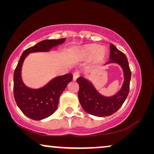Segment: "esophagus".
Segmentation results:
<instances>
[{
	"label": "esophagus",
	"mask_w": 154,
	"mask_h": 154,
	"mask_svg": "<svg viewBox=\"0 0 154 154\" xmlns=\"http://www.w3.org/2000/svg\"><path fill=\"white\" fill-rule=\"evenodd\" d=\"M79 76V72H75L74 74H73V81H76L77 79Z\"/></svg>",
	"instance_id": "34e87169"
}]
</instances>
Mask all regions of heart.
Here are the masks:
<instances>
[{"label": "heart", "instance_id": "heart-1", "mask_svg": "<svg viewBox=\"0 0 154 154\" xmlns=\"http://www.w3.org/2000/svg\"><path fill=\"white\" fill-rule=\"evenodd\" d=\"M81 55L86 59L94 58L95 63H99L105 59L107 55V51L105 48H100L98 45H90L82 49Z\"/></svg>", "mask_w": 154, "mask_h": 154}]
</instances>
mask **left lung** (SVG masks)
<instances>
[{"mask_svg":"<svg viewBox=\"0 0 154 154\" xmlns=\"http://www.w3.org/2000/svg\"><path fill=\"white\" fill-rule=\"evenodd\" d=\"M109 60L105 65L116 63L123 70V82L120 89L113 96L102 95L94 84L83 77H78L77 82L79 86L78 98L83 109L91 115L105 117L115 113L122 106L129 93L131 72L127 57L114 45L110 44Z\"/></svg>","mask_w":154,"mask_h":154,"instance_id":"8db88e82","label":"left lung"}]
</instances>
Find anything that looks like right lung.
<instances>
[{"mask_svg": "<svg viewBox=\"0 0 154 154\" xmlns=\"http://www.w3.org/2000/svg\"><path fill=\"white\" fill-rule=\"evenodd\" d=\"M66 38L45 40L23 51L14 73V96L17 106L27 117L33 120L45 119L54 113L58 105L60 95L72 80V74L68 73L51 79L45 86L32 88L23 83L21 69L26 58L30 54L49 52L61 45Z\"/></svg>", "mask_w": 154, "mask_h": 154, "instance_id": "obj_1", "label": "right lung"}]
</instances>
